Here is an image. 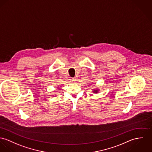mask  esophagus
Segmentation results:
<instances>
[{
  "instance_id": "esophagus-1",
  "label": "esophagus",
  "mask_w": 152,
  "mask_h": 152,
  "mask_svg": "<svg viewBox=\"0 0 152 152\" xmlns=\"http://www.w3.org/2000/svg\"><path fill=\"white\" fill-rule=\"evenodd\" d=\"M72 83H75L76 82V79L75 78H72Z\"/></svg>"
}]
</instances>
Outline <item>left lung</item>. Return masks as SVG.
I'll return each instance as SVG.
<instances>
[{
	"mask_svg": "<svg viewBox=\"0 0 152 152\" xmlns=\"http://www.w3.org/2000/svg\"><path fill=\"white\" fill-rule=\"evenodd\" d=\"M94 93H98L99 92V89L98 88H95L93 90V91Z\"/></svg>",
	"mask_w": 152,
	"mask_h": 152,
	"instance_id": "obj_1",
	"label": "left lung"
}]
</instances>
